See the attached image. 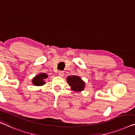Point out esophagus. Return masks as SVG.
I'll use <instances>...</instances> for the list:
<instances>
[{"label": "esophagus", "instance_id": "obj_1", "mask_svg": "<svg viewBox=\"0 0 135 135\" xmlns=\"http://www.w3.org/2000/svg\"><path fill=\"white\" fill-rule=\"evenodd\" d=\"M64 72L63 71H62V70H60L59 71V75L60 76H63V75H64Z\"/></svg>", "mask_w": 135, "mask_h": 135}]
</instances>
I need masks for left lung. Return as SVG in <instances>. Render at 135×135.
<instances>
[{"mask_svg":"<svg viewBox=\"0 0 135 135\" xmlns=\"http://www.w3.org/2000/svg\"><path fill=\"white\" fill-rule=\"evenodd\" d=\"M67 81L72 90L76 92L84 90L85 86L84 82L81 79L80 76L76 75L68 76Z\"/></svg>","mask_w":135,"mask_h":135,"instance_id":"8db88e82","label":"left lung"}]
</instances>
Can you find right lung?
<instances>
[{
    "mask_svg": "<svg viewBox=\"0 0 135 135\" xmlns=\"http://www.w3.org/2000/svg\"><path fill=\"white\" fill-rule=\"evenodd\" d=\"M47 78V74L45 73H41L36 76L32 80V83L35 86H42L45 84V80Z\"/></svg>",
    "mask_w": 135,
    "mask_h": 135,
    "instance_id": "right-lung-1",
    "label": "right lung"
}]
</instances>
